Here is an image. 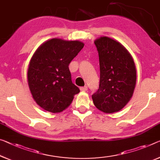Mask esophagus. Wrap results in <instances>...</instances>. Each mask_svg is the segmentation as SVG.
Instances as JSON below:
<instances>
[{"instance_id": "obj_1", "label": "esophagus", "mask_w": 160, "mask_h": 160, "mask_svg": "<svg viewBox=\"0 0 160 160\" xmlns=\"http://www.w3.org/2000/svg\"><path fill=\"white\" fill-rule=\"evenodd\" d=\"M87 89H88V87H87V86H85V87L80 88V90L82 91V92H86V91H87Z\"/></svg>"}]
</instances>
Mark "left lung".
I'll return each instance as SVG.
<instances>
[{
    "label": "left lung",
    "mask_w": 160,
    "mask_h": 160,
    "mask_svg": "<svg viewBox=\"0 0 160 160\" xmlns=\"http://www.w3.org/2000/svg\"><path fill=\"white\" fill-rule=\"evenodd\" d=\"M99 57V87L92 95L98 109L107 114L117 112L134 94L137 69L133 58L121 43L107 36L94 41Z\"/></svg>",
    "instance_id": "1"
}]
</instances>
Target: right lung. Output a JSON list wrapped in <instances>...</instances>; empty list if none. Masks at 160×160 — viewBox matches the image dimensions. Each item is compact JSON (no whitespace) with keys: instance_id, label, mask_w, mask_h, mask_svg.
Segmentation results:
<instances>
[{"instance_id":"1","label":"right lung","mask_w":160,"mask_h":160,"mask_svg":"<svg viewBox=\"0 0 160 160\" xmlns=\"http://www.w3.org/2000/svg\"><path fill=\"white\" fill-rule=\"evenodd\" d=\"M83 46L80 41L51 38L31 57L27 72L28 87L36 104L46 111L62 112L80 92L72 83L68 65Z\"/></svg>"}]
</instances>
